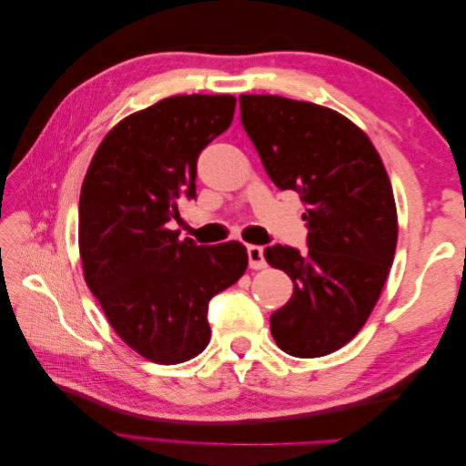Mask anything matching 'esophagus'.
I'll use <instances>...</instances> for the list:
<instances>
[{
    "instance_id": "obj_1",
    "label": "esophagus",
    "mask_w": 466,
    "mask_h": 466,
    "mask_svg": "<svg viewBox=\"0 0 466 466\" xmlns=\"http://www.w3.org/2000/svg\"><path fill=\"white\" fill-rule=\"evenodd\" d=\"M247 255H248V266L252 270H260V268L266 266V258H264V247L258 245H248L247 247Z\"/></svg>"
}]
</instances>
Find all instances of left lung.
<instances>
[{
    "label": "left lung",
    "mask_w": 466,
    "mask_h": 466,
    "mask_svg": "<svg viewBox=\"0 0 466 466\" xmlns=\"http://www.w3.org/2000/svg\"><path fill=\"white\" fill-rule=\"evenodd\" d=\"M241 122L268 177L305 206L307 247L264 250L293 281L270 317L276 344L295 358L327 356L370 319L397 248V208L377 149L356 124L313 103L241 95Z\"/></svg>",
    "instance_id": "obj_1"
}]
</instances>
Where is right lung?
I'll return each instance as SVG.
<instances>
[{"label":"right lung","mask_w":466,"mask_h":466,"mask_svg":"<svg viewBox=\"0 0 466 466\" xmlns=\"http://www.w3.org/2000/svg\"><path fill=\"white\" fill-rule=\"evenodd\" d=\"M231 95H178L124 118L95 151L79 196L86 281L122 340L155 363L209 342L208 303L247 270L237 243L178 241L168 221L196 198V163L231 126Z\"/></svg>","instance_id":"right-lung-1"}]
</instances>
